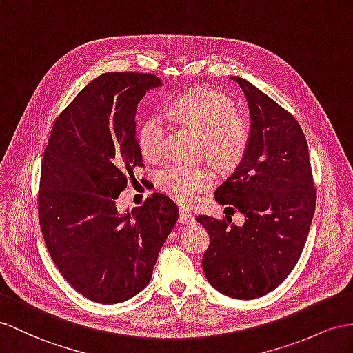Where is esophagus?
Segmentation results:
<instances>
[{"instance_id": "esophagus-1", "label": "esophagus", "mask_w": 353, "mask_h": 353, "mask_svg": "<svg viewBox=\"0 0 353 353\" xmlns=\"http://www.w3.org/2000/svg\"><path fill=\"white\" fill-rule=\"evenodd\" d=\"M179 223H182V225H192V223H195V219H194L192 213L188 212L186 209H180Z\"/></svg>"}]
</instances>
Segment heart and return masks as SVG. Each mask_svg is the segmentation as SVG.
Listing matches in <instances>:
<instances>
[{
	"label": "heart",
	"instance_id": "1",
	"mask_svg": "<svg viewBox=\"0 0 353 353\" xmlns=\"http://www.w3.org/2000/svg\"><path fill=\"white\" fill-rule=\"evenodd\" d=\"M171 121L201 135V153L219 170L236 168L245 157L250 140V125L230 98L214 90L196 89L180 95L167 108ZM165 122L153 114L139 132L143 157L153 161L162 155ZM213 186L212 171L204 165H168L159 174V188L180 204H191Z\"/></svg>",
	"mask_w": 353,
	"mask_h": 353
}]
</instances>
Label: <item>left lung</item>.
Masks as SVG:
<instances>
[{"instance_id": "obj_1", "label": "left lung", "mask_w": 353, "mask_h": 353, "mask_svg": "<svg viewBox=\"0 0 353 353\" xmlns=\"http://www.w3.org/2000/svg\"><path fill=\"white\" fill-rule=\"evenodd\" d=\"M245 92L250 140L236 171L216 189L214 200L245 214L237 227L200 214L210 236L203 270L210 285L237 300H255L276 289L300 259L316 205L309 148L301 126L283 107L248 80Z\"/></svg>"}]
</instances>
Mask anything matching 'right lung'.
I'll list each match as a JSON object with an SVG mask.
<instances>
[{
    "label": "right lung",
    "mask_w": 353,
    "mask_h": 353,
    "mask_svg": "<svg viewBox=\"0 0 353 353\" xmlns=\"http://www.w3.org/2000/svg\"><path fill=\"white\" fill-rule=\"evenodd\" d=\"M152 74L107 73L88 83L53 125L41 164L39 213L53 263L88 300L117 304L141 292L179 209L153 194L131 212L116 200L141 167L135 112L161 88Z\"/></svg>",
    "instance_id": "1"
}]
</instances>
